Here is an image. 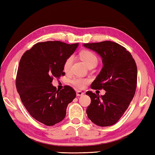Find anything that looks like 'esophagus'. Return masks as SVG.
I'll list each match as a JSON object with an SVG mask.
<instances>
[{
	"instance_id": "34e87169",
	"label": "esophagus",
	"mask_w": 155,
	"mask_h": 155,
	"mask_svg": "<svg viewBox=\"0 0 155 155\" xmlns=\"http://www.w3.org/2000/svg\"><path fill=\"white\" fill-rule=\"evenodd\" d=\"M83 94H84V93L83 92V91H77V96H83Z\"/></svg>"
}]
</instances>
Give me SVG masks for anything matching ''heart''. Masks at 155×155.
Returning a JSON list of instances; mask_svg holds the SVG:
<instances>
[{
	"label": "heart",
	"instance_id": "obj_1",
	"mask_svg": "<svg viewBox=\"0 0 155 155\" xmlns=\"http://www.w3.org/2000/svg\"><path fill=\"white\" fill-rule=\"evenodd\" d=\"M79 56L81 60L85 63L87 67L91 65H96L97 63H98V58H97L96 55L93 52L90 51L85 50V51H81L79 54ZM73 61H74V57L72 55L68 57L67 59L65 60L64 64V70L65 72L70 71V69H71ZM86 82H87V80L79 77H74L70 80V83L78 88H83L85 87Z\"/></svg>",
	"mask_w": 155,
	"mask_h": 155
}]
</instances>
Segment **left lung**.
<instances>
[{"label":"left lung","instance_id":"1","mask_svg":"<svg viewBox=\"0 0 155 155\" xmlns=\"http://www.w3.org/2000/svg\"><path fill=\"white\" fill-rule=\"evenodd\" d=\"M102 58L103 67L91 83L92 89H103L100 96L88 91L91 104L86 113L88 118L100 127H108L120 120L132 101L137 87V69L134 59L124 47L111 41L84 44Z\"/></svg>","mask_w":155,"mask_h":155}]
</instances>
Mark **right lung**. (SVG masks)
<instances>
[{
    "label": "right lung",
    "mask_w": 155,
    "mask_h": 155,
    "mask_svg": "<svg viewBox=\"0 0 155 155\" xmlns=\"http://www.w3.org/2000/svg\"><path fill=\"white\" fill-rule=\"evenodd\" d=\"M78 44L48 41L34 45L21 58L16 76V89L29 114L46 126L64 119L68 104L76 92L68 85L57 90L53 78L64 75V64L74 53Z\"/></svg>",
    "instance_id": "right-lung-1"
}]
</instances>
